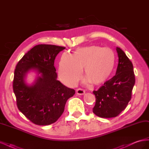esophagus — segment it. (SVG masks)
<instances>
[{
	"label": "esophagus",
	"instance_id": "1",
	"mask_svg": "<svg viewBox=\"0 0 149 149\" xmlns=\"http://www.w3.org/2000/svg\"><path fill=\"white\" fill-rule=\"evenodd\" d=\"M84 90L81 88H78L76 89V93H77V94H79V95H83V94H84Z\"/></svg>",
	"mask_w": 149,
	"mask_h": 149
}]
</instances>
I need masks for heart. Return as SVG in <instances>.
Listing matches in <instances>:
<instances>
[{"label": "heart", "mask_w": 149, "mask_h": 149, "mask_svg": "<svg viewBox=\"0 0 149 149\" xmlns=\"http://www.w3.org/2000/svg\"><path fill=\"white\" fill-rule=\"evenodd\" d=\"M115 53L109 48L89 46L81 48L71 55L63 54L58 73L66 84L74 86L78 81L84 67L86 83L101 84L109 78L115 65Z\"/></svg>", "instance_id": "1"}]
</instances>
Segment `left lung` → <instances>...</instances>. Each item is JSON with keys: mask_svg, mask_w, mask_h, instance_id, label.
I'll return each mask as SVG.
<instances>
[{"mask_svg": "<svg viewBox=\"0 0 149 149\" xmlns=\"http://www.w3.org/2000/svg\"><path fill=\"white\" fill-rule=\"evenodd\" d=\"M116 50L119 63L116 75L93 91L96 103L93 112L100 118H114L125 109L136 81L132 62L120 48L117 47Z\"/></svg>", "mask_w": 149, "mask_h": 149, "instance_id": "left-lung-1", "label": "left lung"}]
</instances>
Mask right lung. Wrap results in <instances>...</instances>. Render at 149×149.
Here are the masks:
<instances>
[{
  "label": "right lung",
  "mask_w": 149,
  "mask_h": 149,
  "mask_svg": "<svg viewBox=\"0 0 149 149\" xmlns=\"http://www.w3.org/2000/svg\"><path fill=\"white\" fill-rule=\"evenodd\" d=\"M65 47L41 44L35 46L18 62L14 71L13 90L18 109L31 123L39 125L53 124L60 118L67 100L75 91L57 80L55 58ZM35 70L38 77L29 86L26 73ZM40 75H39V74Z\"/></svg>",
  "instance_id": "right-lung-1"
}]
</instances>
